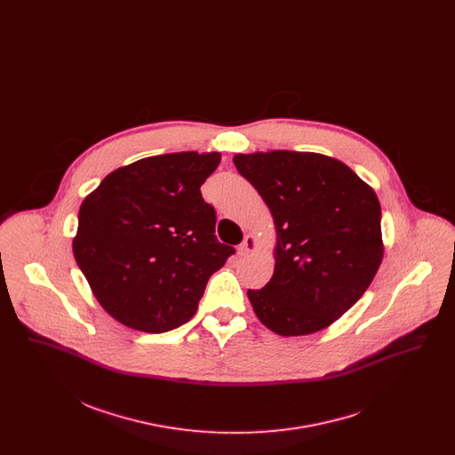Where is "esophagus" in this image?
Masks as SVG:
<instances>
[{"mask_svg":"<svg viewBox=\"0 0 455 455\" xmlns=\"http://www.w3.org/2000/svg\"><path fill=\"white\" fill-rule=\"evenodd\" d=\"M256 249H258L256 237H254V235H245L243 242L238 245V254H240V256H247V254L254 252Z\"/></svg>","mask_w":455,"mask_h":455,"instance_id":"obj_1","label":"esophagus"}]
</instances>
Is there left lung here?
I'll list each match as a JSON object with an SVG mask.
<instances>
[{"instance_id": "8db88e82", "label": "left lung", "mask_w": 455, "mask_h": 455, "mask_svg": "<svg viewBox=\"0 0 455 455\" xmlns=\"http://www.w3.org/2000/svg\"><path fill=\"white\" fill-rule=\"evenodd\" d=\"M234 164L271 210L278 232L273 278L247 290L256 315L282 336L332 324L360 300L382 262V212L373 189L319 153H240Z\"/></svg>"}]
</instances>
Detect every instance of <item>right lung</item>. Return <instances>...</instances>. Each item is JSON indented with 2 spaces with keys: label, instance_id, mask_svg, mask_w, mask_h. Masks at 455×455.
I'll use <instances>...</instances> for the list:
<instances>
[{
  "label": "right lung",
  "instance_id": "obj_1",
  "mask_svg": "<svg viewBox=\"0 0 455 455\" xmlns=\"http://www.w3.org/2000/svg\"><path fill=\"white\" fill-rule=\"evenodd\" d=\"M220 153H167L121 167L85 197L73 254L95 299L121 324L167 332L197 310L235 249L218 242L199 188Z\"/></svg>",
  "mask_w": 455,
  "mask_h": 455
}]
</instances>
